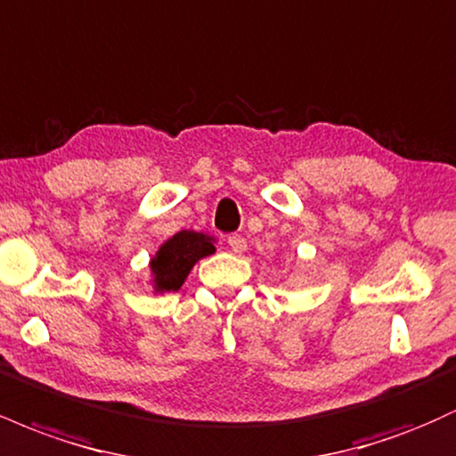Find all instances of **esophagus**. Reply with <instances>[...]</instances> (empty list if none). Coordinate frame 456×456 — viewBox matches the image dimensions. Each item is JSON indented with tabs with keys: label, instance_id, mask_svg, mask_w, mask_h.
I'll return each instance as SVG.
<instances>
[{
	"label": "esophagus",
	"instance_id": "obj_1",
	"mask_svg": "<svg viewBox=\"0 0 456 456\" xmlns=\"http://www.w3.org/2000/svg\"><path fill=\"white\" fill-rule=\"evenodd\" d=\"M227 244L232 246L233 253H244V250H246V240L242 238V235H238V233L229 235V238H227Z\"/></svg>",
	"mask_w": 456,
	"mask_h": 456
}]
</instances>
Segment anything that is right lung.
Masks as SVG:
<instances>
[{
    "label": "right lung",
    "instance_id": "right-lung-1",
    "mask_svg": "<svg viewBox=\"0 0 456 456\" xmlns=\"http://www.w3.org/2000/svg\"><path fill=\"white\" fill-rule=\"evenodd\" d=\"M214 253H216V246H214L212 235L186 232V229L171 235L165 244H160V248L150 261L154 294L180 289L186 276L191 274L192 265Z\"/></svg>",
    "mask_w": 456,
    "mask_h": 456
}]
</instances>
